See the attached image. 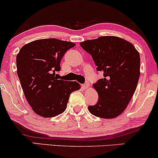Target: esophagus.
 <instances>
[{
  "label": "esophagus",
  "instance_id": "esophagus-1",
  "mask_svg": "<svg viewBox=\"0 0 158 158\" xmlns=\"http://www.w3.org/2000/svg\"><path fill=\"white\" fill-rule=\"evenodd\" d=\"M81 88H82V89L87 90L88 88H89V84H88V83L87 82V83H85V84L81 85Z\"/></svg>",
  "mask_w": 158,
  "mask_h": 158
}]
</instances>
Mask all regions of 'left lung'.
I'll use <instances>...</instances> for the list:
<instances>
[{
	"label": "left lung",
	"instance_id": "1",
	"mask_svg": "<svg viewBox=\"0 0 158 158\" xmlns=\"http://www.w3.org/2000/svg\"><path fill=\"white\" fill-rule=\"evenodd\" d=\"M80 45L104 76L94 85L99 99L95 106L88 107L90 113L104 119L118 117L128 106L138 83V51L129 41L111 35L87 40Z\"/></svg>",
	"mask_w": 158,
	"mask_h": 158
}]
</instances>
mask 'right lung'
Here are the masks:
<instances>
[{
    "label": "right lung",
    "mask_w": 158,
    "mask_h": 158,
    "mask_svg": "<svg viewBox=\"0 0 158 158\" xmlns=\"http://www.w3.org/2000/svg\"><path fill=\"white\" fill-rule=\"evenodd\" d=\"M56 39H39L25 44L16 56L17 73L32 110L44 117L62 114L70 94L80 89L77 81L58 79L65 52L75 46Z\"/></svg>",
    "instance_id": "add662e5"
}]
</instances>
